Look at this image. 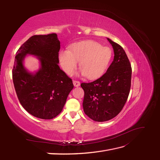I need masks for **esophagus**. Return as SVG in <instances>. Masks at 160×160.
I'll return each instance as SVG.
<instances>
[{"instance_id": "esophagus-1", "label": "esophagus", "mask_w": 160, "mask_h": 160, "mask_svg": "<svg viewBox=\"0 0 160 160\" xmlns=\"http://www.w3.org/2000/svg\"><path fill=\"white\" fill-rule=\"evenodd\" d=\"M73 85L77 87H79L80 85V82L79 81H77V80H73Z\"/></svg>"}]
</instances>
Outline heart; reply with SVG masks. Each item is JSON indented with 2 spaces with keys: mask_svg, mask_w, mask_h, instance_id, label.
<instances>
[{
  "mask_svg": "<svg viewBox=\"0 0 160 160\" xmlns=\"http://www.w3.org/2000/svg\"><path fill=\"white\" fill-rule=\"evenodd\" d=\"M112 58L109 47H102L93 40L74 43L68 50L60 51L58 60L61 67L68 75H72L79 62V69L88 79H96L106 71Z\"/></svg>",
  "mask_w": 160,
  "mask_h": 160,
  "instance_id": "b5f03b06",
  "label": "heart"
}]
</instances>
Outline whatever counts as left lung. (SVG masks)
Wrapping results in <instances>:
<instances>
[{"label": "left lung", "instance_id": "1", "mask_svg": "<svg viewBox=\"0 0 160 160\" xmlns=\"http://www.w3.org/2000/svg\"><path fill=\"white\" fill-rule=\"evenodd\" d=\"M114 59L107 72L96 80L80 84L84 91V112L91 120L105 122L118 115L131 89L132 69L123 48L109 38Z\"/></svg>", "mask_w": 160, "mask_h": 160}]
</instances>
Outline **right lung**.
<instances>
[{"label": "right lung", "instance_id": "1", "mask_svg": "<svg viewBox=\"0 0 160 160\" xmlns=\"http://www.w3.org/2000/svg\"><path fill=\"white\" fill-rule=\"evenodd\" d=\"M60 49L56 33H49L30 37L16 52L12 70L16 93L22 107L36 118H56L73 88L72 80L58 66ZM27 54L38 56L41 62L40 69L34 74L23 66Z\"/></svg>", "mask_w": 160, "mask_h": 160}]
</instances>
